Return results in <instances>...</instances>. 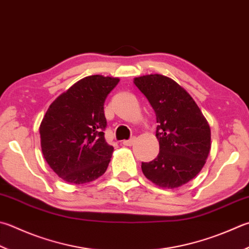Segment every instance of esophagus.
<instances>
[{
	"instance_id": "esophagus-1",
	"label": "esophagus",
	"mask_w": 249,
	"mask_h": 249,
	"mask_svg": "<svg viewBox=\"0 0 249 249\" xmlns=\"http://www.w3.org/2000/svg\"><path fill=\"white\" fill-rule=\"evenodd\" d=\"M134 142H135V138H132V139H130V140L124 141L123 144L124 145V146H132V145L134 144Z\"/></svg>"
}]
</instances>
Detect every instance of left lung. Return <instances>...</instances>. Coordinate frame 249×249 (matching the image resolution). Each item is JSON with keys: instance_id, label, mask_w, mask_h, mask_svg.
Wrapping results in <instances>:
<instances>
[{"instance_id": "obj_1", "label": "left lung", "mask_w": 249, "mask_h": 249, "mask_svg": "<svg viewBox=\"0 0 249 249\" xmlns=\"http://www.w3.org/2000/svg\"><path fill=\"white\" fill-rule=\"evenodd\" d=\"M133 82L156 114L159 154L142 162V171L155 185L178 189L198 175L205 166L212 132L207 119L187 91L159 73L137 77Z\"/></svg>"}]
</instances>
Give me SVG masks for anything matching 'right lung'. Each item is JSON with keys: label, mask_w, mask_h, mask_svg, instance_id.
Returning a JSON list of instances; mask_svg holds the SVG:
<instances>
[{"label": "right lung", "mask_w": 249, "mask_h": 249, "mask_svg": "<svg viewBox=\"0 0 249 249\" xmlns=\"http://www.w3.org/2000/svg\"><path fill=\"white\" fill-rule=\"evenodd\" d=\"M120 79L93 74L81 79L50 105L40 124L41 148L53 171L70 184L96 180L114 147L107 144L104 103Z\"/></svg>", "instance_id": "right-lung-1"}]
</instances>
